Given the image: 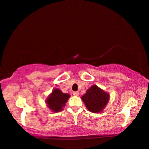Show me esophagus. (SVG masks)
Here are the masks:
<instances>
[{"mask_svg": "<svg viewBox=\"0 0 149 149\" xmlns=\"http://www.w3.org/2000/svg\"><path fill=\"white\" fill-rule=\"evenodd\" d=\"M73 95L75 96H77L79 95V93L78 92H74V93H73Z\"/></svg>", "mask_w": 149, "mask_h": 149, "instance_id": "1", "label": "esophagus"}]
</instances>
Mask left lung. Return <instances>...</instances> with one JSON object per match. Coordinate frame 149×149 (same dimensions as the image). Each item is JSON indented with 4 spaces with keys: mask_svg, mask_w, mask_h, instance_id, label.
<instances>
[{
    "mask_svg": "<svg viewBox=\"0 0 149 149\" xmlns=\"http://www.w3.org/2000/svg\"><path fill=\"white\" fill-rule=\"evenodd\" d=\"M87 109L98 113L103 110L109 100V95L100 89L96 85H93L81 97Z\"/></svg>",
    "mask_w": 149,
    "mask_h": 149,
    "instance_id": "1",
    "label": "left lung"
}]
</instances>
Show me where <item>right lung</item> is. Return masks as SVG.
I'll return each mask as SVG.
<instances>
[{"label": "right lung", "instance_id": "obj_1", "mask_svg": "<svg viewBox=\"0 0 149 149\" xmlns=\"http://www.w3.org/2000/svg\"><path fill=\"white\" fill-rule=\"evenodd\" d=\"M69 94L63 93L58 88H54L52 93L46 100L47 106L53 112H59L63 110V107L70 98Z\"/></svg>", "mask_w": 149, "mask_h": 149}]
</instances>
